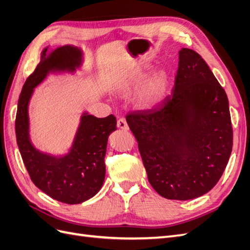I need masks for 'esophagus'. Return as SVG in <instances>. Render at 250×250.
Listing matches in <instances>:
<instances>
[{
	"mask_svg": "<svg viewBox=\"0 0 250 250\" xmlns=\"http://www.w3.org/2000/svg\"><path fill=\"white\" fill-rule=\"evenodd\" d=\"M117 126L119 127V128H122V130H124V131H127L128 130V125H127V124H126V122H125V118H118V120H117Z\"/></svg>",
	"mask_w": 250,
	"mask_h": 250,
	"instance_id": "34e87169",
	"label": "esophagus"
}]
</instances>
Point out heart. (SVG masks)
I'll return each instance as SVG.
<instances>
[{"label":"heart","instance_id":"heart-1","mask_svg":"<svg viewBox=\"0 0 250 250\" xmlns=\"http://www.w3.org/2000/svg\"><path fill=\"white\" fill-rule=\"evenodd\" d=\"M146 78L144 70H137L128 76L122 85L124 91L132 90L140 86ZM169 85V75L165 70H160L145 83L137 96V103L142 108H151L164 99Z\"/></svg>","mask_w":250,"mask_h":250}]
</instances>
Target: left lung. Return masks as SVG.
I'll return each mask as SVG.
<instances>
[{
  "instance_id": "obj_1",
  "label": "left lung",
  "mask_w": 250,
  "mask_h": 250,
  "mask_svg": "<svg viewBox=\"0 0 250 250\" xmlns=\"http://www.w3.org/2000/svg\"><path fill=\"white\" fill-rule=\"evenodd\" d=\"M125 119L159 195L186 201L215 187L232 152L233 127L226 91L198 52L182 48L172 94Z\"/></svg>"
}]
</instances>
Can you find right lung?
Masks as SVG:
<instances>
[{
	"label": "right lung",
	"instance_id": "right-lung-1",
	"mask_svg": "<svg viewBox=\"0 0 250 250\" xmlns=\"http://www.w3.org/2000/svg\"><path fill=\"white\" fill-rule=\"evenodd\" d=\"M81 51L74 46H62L41 61L27 77L18 99L15 133L23 164L35 186L50 198L66 204H80L94 197L105 180V154L109 135L116 130V118L84 113L75 140L68 154L57 158L37 150L29 137L27 106L34 88L49 72L74 71L81 62Z\"/></svg>",
	"mask_w": 250,
	"mask_h": 250
}]
</instances>
